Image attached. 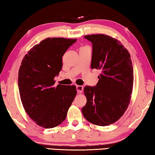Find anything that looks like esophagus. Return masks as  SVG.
Masks as SVG:
<instances>
[{"instance_id":"1","label":"esophagus","mask_w":155,"mask_h":155,"mask_svg":"<svg viewBox=\"0 0 155 155\" xmlns=\"http://www.w3.org/2000/svg\"><path fill=\"white\" fill-rule=\"evenodd\" d=\"M77 90L78 94H81L83 90V87L81 85H77Z\"/></svg>"}]
</instances>
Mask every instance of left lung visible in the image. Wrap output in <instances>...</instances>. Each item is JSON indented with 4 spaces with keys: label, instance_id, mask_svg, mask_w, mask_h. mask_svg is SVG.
Instances as JSON below:
<instances>
[{
    "label": "left lung",
    "instance_id": "1",
    "mask_svg": "<svg viewBox=\"0 0 155 155\" xmlns=\"http://www.w3.org/2000/svg\"><path fill=\"white\" fill-rule=\"evenodd\" d=\"M93 45L91 69H99L96 87L85 86L87 103L82 113L98 126L114 124L127 111L133 87V68L128 50L117 39L104 34L85 35Z\"/></svg>",
    "mask_w": 155,
    "mask_h": 155
}]
</instances>
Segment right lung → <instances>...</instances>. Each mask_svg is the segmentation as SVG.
Instances as JSON below:
<instances>
[{
    "label": "right lung",
    "mask_w": 155,
    "mask_h": 155,
    "mask_svg": "<svg viewBox=\"0 0 155 155\" xmlns=\"http://www.w3.org/2000/svg\"><path fill=\"white\" fill-rule=\"evenodd\" d=\"M77 39L48 38L36 44L23 58L18 87L25 111L36 124L56 127L66 117L77 94L75 85L54 86L62 68V57Z\"/></svg>",
    "instance_id": "obj_1"
}]
</instances>
